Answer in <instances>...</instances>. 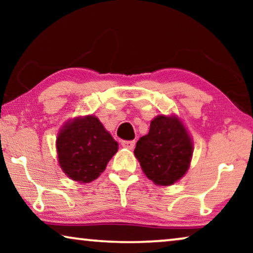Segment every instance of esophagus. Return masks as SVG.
<instances>
[{"label": "esophagus", "instance_id": "esophagus-1", "mask_svg": "<svg viewBox=\"0 0 253 253\" xmlns=\"http://www.w3.org/2000/svg\"><path fill=\"white\" fill-rule=\"evenodd\" d=\"M121 145H122L123 147L129 148V150H132L134 146V140H122L121 141Z\"/></svg>", "mask_w": 253, "mask_h": 253}]
</instances>
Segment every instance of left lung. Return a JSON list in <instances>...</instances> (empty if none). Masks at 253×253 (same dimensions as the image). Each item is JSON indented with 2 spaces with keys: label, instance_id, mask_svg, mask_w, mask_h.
<instances>
[{
  "label": "left lung",
  "instance_id": "left-lung-1",
  "mask_svg": "<svg viewBox=\"0 0 253 253\" xmlns=\"http://www.w3.org/2000/svg\"><path fill=\"white\" fill-rule=\"evenodd\" d=\"M134 155L141 169L158 185H171L189 169L192 143L177 117L159 115L150 132L137 141Z\"/></svg>",
  "mask_w": 253,
  "mask_h": 253
}]
</instances>
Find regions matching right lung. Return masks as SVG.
Returning a JSON list of instances; mask_svg holds the SVG:
<instances>
[{"instance_id":"right-lung-1","label":"right lung","mask_w":253,"mask_h":253,"mask_svg":"<svg viewBox=\"0 0 253 253\" xmlns=\"http://www.w3.org/2000/svg\"><path fill=\"white\" fill-rule=\"evenodd\" d=\"M57 155L61 168L74 181L98 178L117 152V143L95 116L76 119L58 133Z\"/></svg>"}]
</instances>
